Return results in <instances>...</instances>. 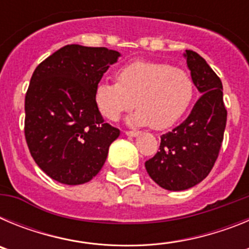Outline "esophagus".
<instances>
[{
	"instance_id": "34e87169",
	"label": "esophagus",
	"mask_w": 249,
	"mask_h": 249,
	"mask_svg": "<svg viewBox=\"0 0 249 249\" xmlns=\"http://www.w3.org/2000/svg\"><path fill=\"white\" fill-rule=\"evenodd\" d=\"M128 137H137L138 135H140V132L138 131H126L124 132Z\"/></svg>"
}]
</instances>
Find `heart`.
Wrapping results in <instances>:
<instances>
[{"mask_svg": "<svg viewBox=\"0 0 249 249\" xmlns=\"http://www.w3.org/2000/svg\"><path fill=\"white\" fill-rule=\"evenodd\" d=\"M193 94L192 77L182 68L157 61H135L118 71L117 82H98L94 102L111 121L133 108L136 103L138 109L127 120L129 124L163 129L183 116Z\"/></svg>", "mask_w": 249, "mask_h": 249, "instance_id": "1", "label": "heart"}]
</instances>
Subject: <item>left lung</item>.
<instances>
[{"instance_id":"8db88e82","label":"left lung","mask_w":249,"mask_h":249,"mask_svg":"<svg viewBox=\"0 0 249 249\" xmlns=\"http://www.w3.org/2000/svg\"><path fill=\"white\" fill-rule=\"evenodd\" d=\"M183 56L202 96L179 126L162 135L160 152L144 163L149 177L168 191L188 190L208 176L227 122L219 77L195 51L186 50Z\"/></svg>"}]
</instances>
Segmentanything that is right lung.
Listing matches in <instances>:
<instances>
[{
	"label": "right lung",
	"instance_id": "obj_1",
	"mask_svg": "<svg viewBox=\"0 0 249 249\" xmlns=\"http://www.w3.org/2000/svg\"><path fill=\"white\" fill-rule=\"evenodd\" d=\"M120 52L67 45L39 63L25 100V136L37 166L76 186L101 171L120 129L105 123L94 89Z\"/></svg>",
	"mask_w": 249,
	"mask_h": 249
}]
</instances>
